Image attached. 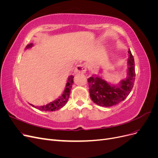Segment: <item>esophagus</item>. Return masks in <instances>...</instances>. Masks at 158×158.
<instances>
[{
  "mask_svg": "<svg viewBox=\"0 0 158 158\" xmlns=\"http://www.w3.org/2000/svg\"><path fill=\"white\" fill-rule=\"evenodd\" d=\"M86 71V65L84 64H78L74 69V73L75 74H84Z\"/></svg>",
  "mask_w": 158,
  "mask_h": 158,
  "instance_id": "obj_1",
  "label": "esophagus"
}]
</instances>
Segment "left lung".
Returning a JSON list of instances; mask_svg holds the SVG:
<instances>
[{
	"mask_svg": "<svg viewBox=\"0 0 158 158\" xmlns=\"http://www.w3.org/2000/svg\"><path fill=\"white\" fill-rule=\"evenodd\" d=\"M127 76L118 84L107 82L100 76L92 75L88 79L89 92L92 101L99 106L111 107L123 101L131 93L135 81V65L134 57L128 50Z\"/></svg>",
	"mask_w": 158,
	"mask_h": 158,
	"instance_id": "8db88e82",
	"label": "left lung"
}]
</instances>
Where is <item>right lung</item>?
Here are the masks:
<instances>
[{
  "instance_id": "add662e5",
  "label": "right lung",
  "mask_w": 158,
  "mask_h": 158,
  "mask_svg": "<svg viewBox=\"0 0 158 158\" xmlns=\"http://www.w3.org/2000/svg\"><path fill=\"white\" fill-rule=\"evenodd\" d=\"M33 45V44L27 45L26 47V49L31 48ZM73 78H74L73 76H69L63 94H62L60 96H59L58 99L55 100V101L47 104L45 106H40V107L35 106L32 104H30V105L32 107H35L37 109H40L41 111H56V110H59L62 107H63L66 105V103H67L68 99L69 98L70 90L72 89V87H73V84L74 83Z\"/></svg>"
}]
</instances>
